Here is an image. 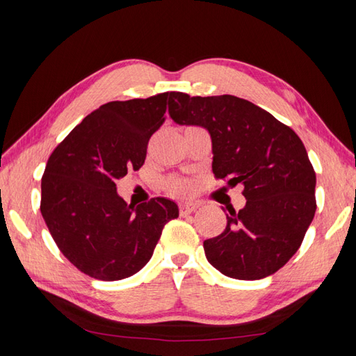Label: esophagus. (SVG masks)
I'll return each mask as SVG.
<instances>
[{
  "instance_id": "1",
  "label": "esophagus",
  "mask_w": 356,
  "mask_h": 356,
  "mask_svg": "<svg viewBox=\"0 0 356 356\" xmlns=\"http://www.w3.org/2000/svg\"><path fill=\"white\" fill-rule=\"evenodd\" d=\"M199 208V203H195V202H182L180 203V207H179V211H180V214L182 216H188V214H191V213H194L195 209Z\"/></svg>"
}]
</instances>
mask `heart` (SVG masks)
<instances>
[{
  "label": "heart",
  "mask_w": 356,
  "mask_h": 356,
  "mask_svg": "<svg viewBox=\"0 0 356 356\" xmlns=\"http://www.w3.org/2000/svg\"><path fill=\"white\" fill-rule=\"evenodd\" d=\"M172 186H174V190H177V191H186V190H188V185H186V184H184V182L174 184Z\"/></svg>",
  "instance_id": "heart-1"
}]
</instances>
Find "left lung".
<instances>
[{
    "label": "left lung",
    "mask_w": 356,
    "mask_h": 356,
    "mask_svg": "<svg viewBox=\"0 0 356 356\" xmlns=\"http://www.w3.org/2000/svg\"><path fill=\"white\" fill-rule=\"evenodd\" d=\"M168 111L176 124L209 133L217 179L243 185L246 205L229 209L225 231L203 241L208 261L237 280L272 275L298 251L315 216L316 177L303 142L237 96L172 92Z\"/></svg>",
    "instance_id": "1"
}]
</instances>
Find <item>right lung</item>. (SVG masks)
Returning a JSON list of instances; mask_svg holds the SVG:
<instances>
[{"instance_id": "1", "label": "right lung", "mask_w": 356, "mask_h": 356, "mask_svg": "<svg viewBox=\"0 0 356 356\" xmlns=\"http://www.w3.org/2000/svg\"><path fill=\"white\" fill-rule=\"evenodd\" d=\"M170 96L101 105L49 157L41 214L61 252L90 277L116 282L134 275L149 261L163 226L179 217L170 199L133 207L116 190V180L145 162Z\"/></svg>"}]
</instances>
